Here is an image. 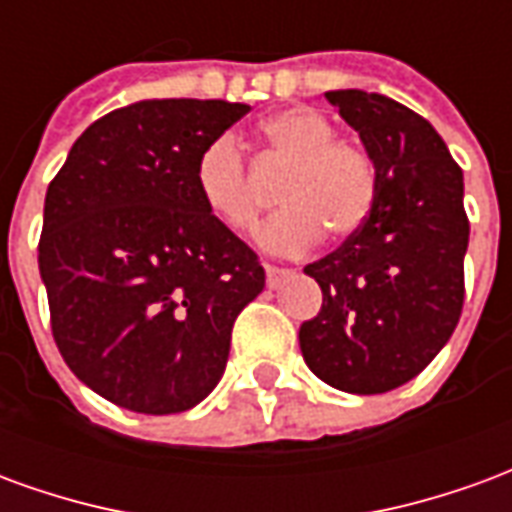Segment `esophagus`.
Segmentation results:
<instances>
[{
	"mask_svg": "<svg viewBox=\"0 0 512 512\" xmlns=\"http://www.w3.org/2000/svg\"><path fill=\"white\" fill-rule=\"evenodd\" d=\"M288 274H290L288 268L266 266V285H268V288H277V285H279V279H282V277H288Z\"/></svg>",
	"mask_w": 512,
	"mask_h": 512,
	"instance_id": "esophagus-1",
	"label": "esophagus"
}]
</instances>
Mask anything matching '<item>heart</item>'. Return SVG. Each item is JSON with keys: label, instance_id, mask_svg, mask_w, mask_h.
<instances>
[{"label": "heart", "instance_id": "b5f03b06", "mask_svg": "<svg viewBox=\"0 0 512 512\" xmlns=\"http://www.w3.org/2000/svg\"><path fill=\"white\" fill-rule=\"evenodd\" d=\"M257 142L268 158L288 164L279 180L282 211L260 230L268 252L299 255L321 230L334 238L356 233L376 197L373 164L362 147L334 139L332 123L310 106H290L257 123ZM202 205L230 233H252L260 219V194L244 153L230 134L211 139L194 164Z\"/></svg>", "mask_w": 512, "mask_h": 512}]
</instances>
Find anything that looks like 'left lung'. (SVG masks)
<instances>
[{
  "mask_svg": "<svg viewBox=\"0 0 512 512\" xmlns=\"http://www.w3.org/2000/svg\"><path fill=\"white\" fill-rule=\"evenodd\" d=\"M326 101L362 139L376 197L337 252L304 268L323 304L301 323V356L340 392L381 395L419 376L461 318L463 172L408 106L365 90H332Z\"/></svg>",
  "mask_w": 512,
  "mask_h": 512,
  "instance_id": "left-lung-1",
  "label": "left lung"
}]
</instances>
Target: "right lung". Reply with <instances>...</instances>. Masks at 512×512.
Here are the masks:
<instances>
[{"mask_svg": "<svg viewBox=\"0 0 512 512\" xmlns=\"http://www.w3.org/2000/svg\"><path fill=\"white\" fill-rule=\"evenodd\" d=\"M246 104L164 98L95 120L43 205L40 279L73 376L115 406L178 414L224 376L238 312L266 288L249 246L194 186Z\"/></svg>", "mask_w": 512, "mask_h": 512, "instance_id": "1", "label": "right lung"}]
</instances>
